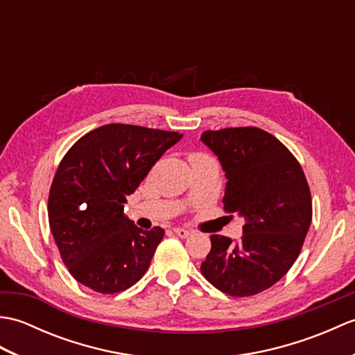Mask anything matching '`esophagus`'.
I'll list each match as a JSON object with an SVG mask.
<instances>
[{
	"mask_svg": "<svg viewBox=\"0 0 355 355\" xmlns=\"http://www.w3.org/2000/svg\"><path fill=\"white\" fill-rule=\"evenodd\" d=\"M173 232H175V235L180 236V238H187L191 235V232L187 229H183V227H175V229H173Z\"/></svg>",
	"mask_w": 355,
	"mask_h": 355,
	"instance_id": "obj_1",
	"label": "esophagus"
}]
</instances>
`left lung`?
Wrapping results in <instances>:
<instances>
[{"label":"left lung","instance_id":"1","mask_svg":"<svg viewBox=\"0 0 355 355\" xmlns=\"http://www.w3.org/2000/svg\"><path fill=\"white\" fill-rule=\"evenodd\" d=\"M201 141L227 178L224 210L245 220L238 243L210 236L201 273L229 296H253L284 277L302 250L313 218L310 187L296 157L259 128L205 131Z\"/></svg>","mask_w":355,"mask_h":355}]
</instances>
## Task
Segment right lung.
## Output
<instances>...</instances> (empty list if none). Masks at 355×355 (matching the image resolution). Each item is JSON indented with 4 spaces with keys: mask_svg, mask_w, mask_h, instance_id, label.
<instances>
[{
    "mask_svg": "<svg viewBox=\"0 0 355 355\" xmlns=\"http://www.w3.org/2000/svg\"><path fill=\"white\" fill-rule=\"evenodd\" d=\"M182 137L110 123L85 134L64 155L50 187L49 223L78 282L114 294L146 273L164 230L139 229L123 207L158 158Z\"/></svg>",
    "mask_w": 355,
    "mask_h": 355,
    "instance_id": "right-lung-1",
    "label": "right lung"
}]
</instances>
